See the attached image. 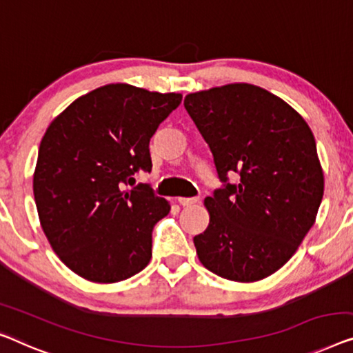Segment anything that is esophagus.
Segmentation results:
<instances>
[{
    "mask_svg": "<svg viewBox=\"0 0 353 353\" xmlns=\"http://www.w3.org/2000/svg\"><path fill=\"white\" fill-rule=\"evenodd\" d=\"M178 202H180V205L183 207H191L194 203L199 202V197H180Z\"/></svg>",
    "mask_w": 353,
    "mask_h": 353,
    "instance_id": "34e87169",
    "label": "esophagus"
}]
</instances>
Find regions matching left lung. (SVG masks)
<instances>
[{
    "label": "left lung",
    "mask_w": 353,
    "mask_h": 353,
    "mask_svg": "<svg viewBox=\"0 0 353 353\" xmlns=\"http://www.w3.org/2000/svg\"><path fill=\"white\" fill-rule=\"evenodd\" d=\"M185 108L223 183L205 199L210 224L194 237L197 256L234 282L269 277L298 250L323 197L312 130L282 99L252 84L189 94ZM234 172L241 180L232 185Z\"/></svg>",
    "instance_id": "left-lung-1"
}]
</instances>
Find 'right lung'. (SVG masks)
Here are the masks:
<instances>
[{
  "label": "right lung",
  "mask_w": 353,
  "mask_h": 353,
  "mask_svg": "<svg viewBox=\"0 0 353 353\" xmlns=\"http://www.w3.org/2000/svg\"><path fill=\"white\" fill-rule=\"evenodd\" d=\"M181 99L108 84L74 100L46 130L33 176L39 221L83 279L121 282L150 263L152 229L170 205L146 183L124 188L151 172V137Z\"/></svg>",
  "instance_id": "add662e5"
}]
</instances>
